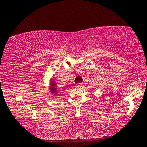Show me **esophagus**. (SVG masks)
Instances as JSON below:
<instances>
[{
  "label": "esophagus",
  "instance_id": "obj_1",
  "mask_svg": "<svg viewBox=\"0 0 147 147\" xmlns=\"http://www.w3.org/2000/svg\"><path fill=\"white\" fill-rule=\"evenodd\" d=\"M82 86V83H81V82H79V83L76 85V87H81Z\"/></svg>",
  "mask_w": 147,
  "mask_h": 147
}]
</instances>
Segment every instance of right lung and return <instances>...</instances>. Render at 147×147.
I'll list each match as a JSON object with an SVG mask.
<instances>
[{
  "label": "right lung",
  "instance_id": "1",
  "mask_svg": "<svg viewBox=\"0 0 147 147\" xmlns=\"http://www.w3.org/2000/svg\"><path fill=\"white\" fill-rule=\"evenodd\" d=\"M54 85H55V83H52L51 84V90H52V92L53 94H58L57 92V90H56V88L54 86Z\"/></svg>",
  "mask_w": 147,
  "mask_h": 147
}]
</instances>
